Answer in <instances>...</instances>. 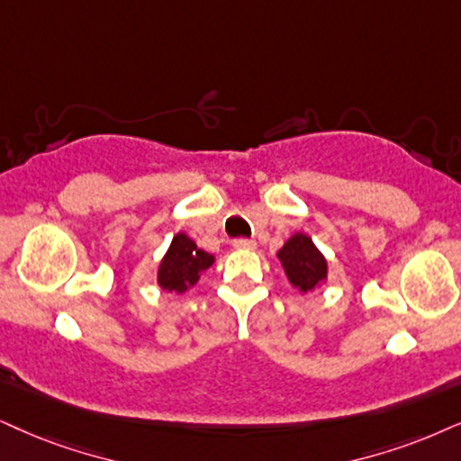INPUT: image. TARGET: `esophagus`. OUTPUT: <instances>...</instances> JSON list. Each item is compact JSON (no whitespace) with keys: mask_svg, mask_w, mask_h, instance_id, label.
<instances>
[{"mask_svg":"<svg viewBox=\"0 0 461 461\" xmlns=\"http://www.w3.org/2000/svg\"><path fill=\"white\" fill-rule=\"evenodd\" d=\"M231 247L238 249V250H253L255 240H249V238H238V240L231 242Z\"/></svg>","mask_w":461,"mask_h":461,"instance_id":"obj_1","label":"esophagus"}]
</instances>
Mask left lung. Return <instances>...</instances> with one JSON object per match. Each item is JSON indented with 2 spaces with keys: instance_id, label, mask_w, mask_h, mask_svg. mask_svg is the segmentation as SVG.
<instances>
[{
  "instance_id": "1",
  "label": "left lung",
  "mask_w": 461,
  "mask_h": 461,
  "mask_svg": "<svg viewBox=\"0 0 461 461\" xmlns=\"http://www.w3.org/2000/svg\"><path fill=\"white\" fill-rule=\"evenodd\" d=\"M276 258L287 274V281L300 294H311V291L328 283V259L304 231H295L294 236H289L287 242L276 253Z\"/></svg>"
}]
</instances>
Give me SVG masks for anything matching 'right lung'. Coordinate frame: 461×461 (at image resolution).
<instances>
[{
	"label": "right lung",
	"mask_w": 461,
	"mask_h": 461,
	"mask_svg": "<svg viewBox=\"0 0 461 461\" xmlns=\"http://www.w3.org/2000/svg\"><path fill=\"white\" fill-rule=\"evenodd\" d=\"M212 264L214 255L197 247L185 231H178L157 266V285L167 294H185Z\"/></svg>",
	"instance_id": "add662e5"
}]
</instances>
